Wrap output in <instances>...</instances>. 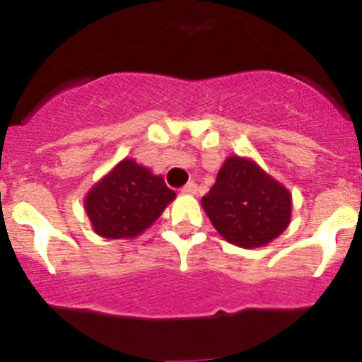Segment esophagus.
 <instances>
[{"mask_svg":"<svg viewBox=\"0 0 362 362\" xmlns=\"http://www.w3.org/2000/svg\"><path fill=\"white\" fill-rule=\"evenodd\" d=\"M183 192L185 194H195V192H197V183H195V181H188L183 187Z\"/></svg>","mask_w":362,"mask_h":362,"instance_id":"esophagus-1","label":"esophagus"}]
</instances>
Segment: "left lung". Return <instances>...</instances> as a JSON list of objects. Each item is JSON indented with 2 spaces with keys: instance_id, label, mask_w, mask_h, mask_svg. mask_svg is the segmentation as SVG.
I'll use <instances>...</instances> for the list:
<instances>
[{
  "instance_id": "left-lung-1",
  "label": "left lung",
  "mask_w": 362,
  "mask_h": 362,
  "mask_svg": "<svg viewBox=\"0 0 362 362\" xmlns=\"http://www.w3.org/2000/svg\"><path fill=\"white\" fill-rule=\"evenodd\" d=\"M203 208L222 237L246 250L265 246L291 221L289 192L238 156L222 165Z\"/></svg>"
}]
</instances>
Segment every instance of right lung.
I'll return each instance as SVG.
<instances>
[{
    "mask_svg": "<svg viewBox=\"0 0 362 362\" xmlns=\"http://www.w3.org/2000/svg\"><path fill=\"white\" fill-rule=\"evenodd\" d=\"M174 197L161 175L124 159L89 192L86 211L98 235L127 238L147 230Z\"/></svg>",
    "mask_w": 362,
    "mask_h": 362,
    "instance_id": "1",
    "label": "right lung"
}]
</instances>
